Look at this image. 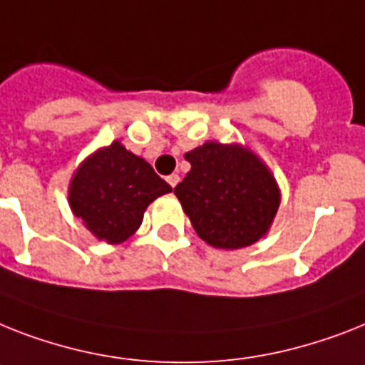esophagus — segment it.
<instances>
[{"label": "esophagus", "instance_id": "obj_1", "mask_svg": "<svg viewBox=\"0 0 365 365\" xmlns=\"http://www.w3.org/2000/svg\"><path fill=\"white\" fill-rule=\"evenodd\" d=\"M179 180H180V177H179V175H175V173H173V175L168 177V182H170L171 188H175V186L179 185Z\"/></svg>", "mask_w": 365, "mask_h": 365}]
</instances>
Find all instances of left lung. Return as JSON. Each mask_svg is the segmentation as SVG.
I'll return each instance as SVG.
<instances>
[{
	"label": "left lung",
	"mask_w": 365,
	"mask_h": 365,
	"mask_svg": "<svg viewBox=\"0 0 365 365\" xmlns=\"http://www.w3.org/2000/svg\"><path fill=\"white\" fill-rule=\"evenodd\" d=\"M185 158L192 170L175 195L205 242L239 250L267 235L278 212L279 188L257 155L239 143L207 141Z\"/></svg>",
	"instance_id": "8db88e82"
}]
</instances>
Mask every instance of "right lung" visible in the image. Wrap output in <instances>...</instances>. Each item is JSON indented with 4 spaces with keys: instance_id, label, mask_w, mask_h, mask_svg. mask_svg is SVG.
I'll return each instance as SVG.
<instances>
[{
    "instance_id": "1",
    "label": "right lung",
    "mask_w": 365,
    "mask_h": 365,
    "mask_svg": "<svg viewBox=\"0 0 365 365\" xmlns=\"http://www.w3.org/2000/svg\"><path fill=\"white\" fill-rule=\"evenodd\" d=\"M171 186L119 141L102 147L72 175L68 203L72 212L98 240L121 244L138 231L143 212Z\"/></svg>"
}]
</instances>
